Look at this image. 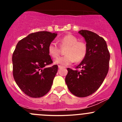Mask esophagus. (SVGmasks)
I'll return each instance as SVG.
<instances>
[{
	"label": "esophagus",
	"mask_w": 122,
	"mask_h": 122,
	"mask_svg": "<svg viewBox=\"0 0 122 122\" xmlns=\"http://www.w3.org/2000/svg\"><path fill=\"white\" fill-rule=\"evenodd\" d=\"M63 66H58V68H63Z\"/></svg>",
	"instance_id": "esophagus-1"
}]
</instances>
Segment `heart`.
I'll return each mask as SVG.
<instances>
[{
    "label": "heart",
    "mask_w": 122,
    "mask_h": 122,
    "mask_svg": "<svg viewBox=\"0 0 122 122\" xmlns=\"http://www.w3.org/2000/svg\"><path fill=\"white\" fill-rule=\"evenodd\" d=\"M61 47L67 46L65 51L66 55L58 58L54 61L56 64L68 66L76 62L83 61L87 53V44L83 41H78V38L71 34L65 35L60 39ZM48 53L52 57L57 58L60 54V49L55 43H51L48 48Z\"/></svg>",
    "instance_id": "obj_1"
}]
</instances>
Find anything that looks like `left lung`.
Returning a JSON list of instances; mask_svg holds the SVG:
<instances>
[{
	"mask_svg": "<svg viewBox=\"0 0 122 122\" xmlns=\"http://www.w3.org/2000/svg\"><path fill=\"white\" fill-rule=\"evenodd\" d=\"M84 38L87 53L76 67L80 71L67 68L66 83L72 94L85 97L96 92L103 83L109 68L110 53L106 42L96 33L87 30L78 32Z\"/></svg>",
	"mask_w": 122,
	"mask_h": 122,
	"instance_id": "obj_1",
	"label": "left lung"
}]
</instances>
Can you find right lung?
Listing matches in <instances>:
<instances>
[{
    "label": "right lung",
    "instance_id": "right-lung-1",
    "mask_svg": "<svg viewBox=\"0 0 122 122\" xmlns=\"http://www.w3.org/2000/svg\"><path fill=\"white\" fill-rule=\"evenodd\" d=\"M57 34L47 31L32 33L18 42L12 55L13 76L20 89L28 96L39 98L51 89L58 71L48 46Z\"/></svg>",
    "mask_w": 122,
    "mask_h": 122
}]
</instances>
